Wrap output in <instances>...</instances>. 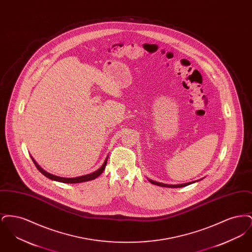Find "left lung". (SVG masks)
Masks as SVG:
<instances>
[{"label":"left lung","mask_w":252,"mask_h":252,"mask_svg":"<svg viewBox=\"0 0 252 252\" xmlns=\"http://www.w3.org/2000/svg\"><path fill=\"white\" fill-rule=\"evenodd\" d=\"M151 183L158 185V186H162V187H168V188H180V187H185L187 185H190L193 183L194 181L189 182V183H184V184H178V185H171V184H164V183H160V182H157V181H153V180H149Z\"/></svg>","instance_id":"obj_1"}]
</instances>
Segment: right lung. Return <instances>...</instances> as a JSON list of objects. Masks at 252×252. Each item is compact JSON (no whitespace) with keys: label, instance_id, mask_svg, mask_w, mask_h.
I'll return each instance as SVG.
<instances>
[{"label":"right lung","instance_id":"1","mask_svg":"<svg viewBox=\"0 0 252 252\" xmlns=\"http://www.w3.org/2000/svg\"><path fill=\"white\" fill-rule=\"evenodd\" d=\"M32 159H33V161H34L36 167L37 168V170H38L42 175H44L45 177H47L50 180L60 181V182H63V183H80V182H85V181H89V180H95L97 177H99V176L103 173V171L105 170L106 165H107V161H108V158H107L106 160H105V162H104V164H103L101 167L99 168L97 171L92 173V174L85 175V176H82V177L71 178V179L69 178V179H68V178H61V177H58V176H55V175H52V174H50V173H47L46 171H44L42 168L40 167V166L36 163V161H35V159H34L33 158H32Z\"/></svg>","mask_w":252,"mask_h":252}]
</instances>
